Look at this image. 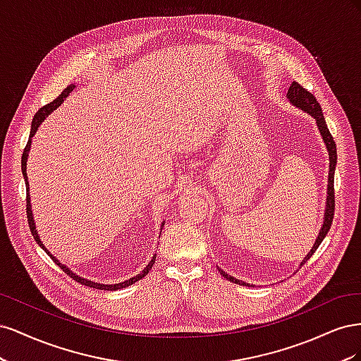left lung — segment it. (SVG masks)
Instances as JSON below:
<instances>
[{
  "instance_id": "obj_1",
  "label": "left lung",
  "mask_w": 361,
  "mask_h": 361,
  "mask_svg": "<svg viewBox=\"0 0 361 361\" xmlns=\"http://www.w3.org/2000/svg\"><path fill=\"white\" fill-rule=\"evenodd\" d=\"M286 97H288V101L293 106L300 108V110H302L304 113H307L309 116H312L314 118L316 126H318V129H319V134L322 137V141H324V145L326 147V152H329V159H330L329 185H326V202H325V211H324V221H322V226L319 228L318 238H316L313 247L310 248L309 253L305 255V257L301 260V264H300V268H301L305 264V262H307L313 256L316 248L321 245V243L324 241L325 235L329 233L330 227H331V223H333V215H334V170H336V164H337V152H336L334 140H333V137L330 134L329 128H326L325 118H324V114H322V110H321V105L318 104V101L314 99V96L312 93H309L305 89H302V87L298 82L293 81L290 84V87H289ZM218 271H220V274L224 279L235 283V285L250 286V283H245L243 280H238V279H235L232 276H228L227 272H224L221 268H218Z\"/></svg>"
}]
</instances>
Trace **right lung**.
I'll use <instances>...</instances> for the list:
<instances>
[{"mask_svg":"<svg viewBox=\"0 0 361 361\" xmlns=\"http://www.w3.org/2000/svg\"><path fill=\"white\" fill-rule=\"evenodd\" d=\"M75 84H71V85H68L66 89H64L63 92H61V94L57 97V99H54L51 104H48V105H45L43 108H40V110L36 113V116H35V118H32V122H31V130H30V140H28V143H27V146H25V149H24V154H23V174H24V179H25V187H27V216H28V224H30V231H31V233H32V238L36 239V243L47 251V253L51 256V259L56 262V264L66 272V274L69 276V277H72L75 281H78V283H81V285H84V286H89V288H93V289H101V290H118V289H123V288H126V286H130V285H134L135 281H138V280H141L143 279L145 276H147V272L152 269V267H154V264H155V259H157V256H154L152 257V260L149 262V264L146 265V268L140 272V274H137L135 277H133V279H128V280H125V281H122V283H116V285H102V283H96V281H92V280H87V279H84V277H80L78 274H76V272H73L69 267H66L64 264H61V262L54 256V255H51L49 253V250L43 245V243H42V239H40V236H39V233H37V228H36V223H35V218H32V209H31V199H30V183H28V176H27V161H28V154H30V149H31V138H32V135L36 134V130L39 129V126L42 125V122L43 120H45L54 110H57V108L66 101V97L71 94V92L75 89ZM164 224H166V221H162L161 223V231H162V227H164Z\"/></svg>","mask_w":361,"mask_h":361,"instance_id":"right-lung-1","label":"right lung"}]
</instances>
